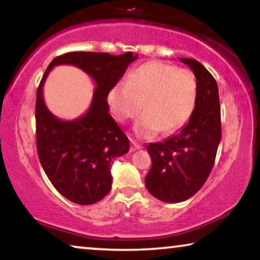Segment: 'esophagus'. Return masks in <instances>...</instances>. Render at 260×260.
<instances>
[{"label":"esophagus","mask_w":260,"mask_h":260,"mask_svg":"<svg viewBox=\"0 0 260 260\" xmlns=\"http://www.w3.org/2000/svg\"><path fill=\"white\" fill-rule=\"evenodd\" d=\"M131 144H132V146H131V151L132 152H134V151H137V149H140L141 148V145H139L137 141L131 140Z\"/></svg>","instance_id":"34e87169"}]
</instances>
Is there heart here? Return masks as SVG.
Listing matches in <instances>:
<instances>
[{
    "label": "heart",
    "mask_w": 260,
    "mask_h": 260,
    "mask_svg": "<svg viewBox=\"0 0 260 260\" xmlns=\"http://www.w3.org/2000/svg\"><path fill=\"white\" fill-rule=\"evenodd\" d=\"M198 100V81L188 69L151 61L139 66L108 93L112 114L119 122L144 114L134 126L141 138H153L160 131L173 133L191 119Z\"/></svg>",
    "instance_id": "heart-1"
}]
</instances>
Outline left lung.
I'll return each mask as SVG.
<instances>
[{
    "mask_svg": "<svg viewBox=\"0 0 260 260\" xmlns=\"http://www.w3.org/2000/svg\"><path fill=\"white\" fill-rule=\"evenodd\" d=\"M180 61L192 69L198 81L196 109L178 134L147 146L152 166L145 178L146 188L165 203L184 202L203 187L221 139L217 82L200 62L184 57Z\"/></svg>",
    "mask_w": 260,
    "mask_h": 260,
    "instance_id": "1",
    "label": "left lung"
}]
</instances>
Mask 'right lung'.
<instances>
[{
  "instance_id": "add662e5",
  "label": "right lung",
  "mask_w": 260,
  "mask_h": 260,
  "mask_svg": "<svg viewBox=\"0 0 260 260\" xmlns=\"http://www.w3.org/2000/svg\"><path fill=\"white\" fill-rule=\"evenodd\" d=\"M137 58L132 52L66 53L54 58L43 74L35 106L39 159L54 187L73 203L92 205L104 199L112 188V160L128 152V138L108 113L107 96ZM58 64L79 67L97 83L90 109L72 122L56 118L43 101L46 76Z\"/></svg>"
}]
</instances>
